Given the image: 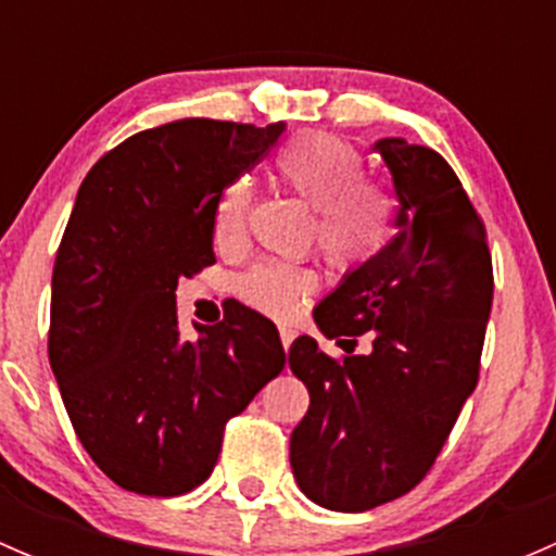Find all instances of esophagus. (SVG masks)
Returning a JSON list of instances; mask_svg holds the SVG:
<instances>
[{"instance_id": "esophagus-1", "label": "esophagus", "mask_w": 556, "mask_h": 556, "mask_svg": "<svg viewBox=\"0 0 556 556\" xmlns=\"http://www.w3.org/2000/svg\"><path fill=\"white\" fill-rule=\"evenodd\" d=\"M293 339H295V330L293 328H279V341H282L285 350H290Z\"/></svg>"}]
</instances>
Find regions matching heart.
<instances>
[{"mask_svg":"<svg viewBox=\"0 0 556 556\" xmlns=\"http://www.w3.org/2000/svg\"><path fill=\"white\" fill-rule=\"evenodd\" d=\"M279 182L314 206L312 239L330 268L352 274L382 252L392 231L395 201L377 179L363 177L361 150L330 134H299L274 159ZM252 210V185L237 177L217 195L212 239L217 250L242 247ZM317 288V271L295 263H257L237 282L239 299L255 312L288 319Z\"/></svg>","mask_w":556,"mask_h":556,"instance_id":"b5f03b06","label":"heart"}]
</instances>
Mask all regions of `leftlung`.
<instances>
[{
  "mask_svg": "<svg viewBox=\"0 0 556 556\" xmlns=\"http://www.w3.org/2000/svg\"><path fill=\"white\" fill-rule=\"evenodd\" d=\"M401 199L397 233L314 309L319 330L290 346L309 412L290 435L299 486L330 511H368L412 492L444 450L479 382L492 306L486 228L435 150L379 139ZM361 334L369 350L354 355Z\"/></svg>",
  "mask_w": 556,
  "mask_h": 556,
  "instance_id": "obj_1",
  "label": "left lung"
}]
</instances>
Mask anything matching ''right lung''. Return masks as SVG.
I'll use <instances>...</instances> for the list:
<instances>
[{
  "instance_id": "obj_1",
  "label": "right lung",
  "mask_w": 556,
  "mask_h": 556,
  "mask_svg": "<svg viewBox=\"0 0 556 556\" xmlns=\"http://www.w3.org/2000/svg\"><path fill=\"white\" fill-rule=\"evenodd\" d=\"M282 123L185 117L93 164L53 266L48 357L77 439L117 486L174 497L210 479L226 422L285 368L277 328L233 306L182 339L174 290L215 263L217 195Z\"/></svg>"
}]
</instances>
